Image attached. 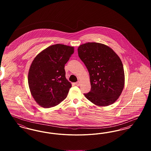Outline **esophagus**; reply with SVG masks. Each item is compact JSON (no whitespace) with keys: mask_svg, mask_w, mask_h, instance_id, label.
<instances>
[{"mask_svg":"<svg viewBox=\"0 0 151 151\" xmlns=\"http://www.w3.org/2000/svg\"><path fill=\"white\" fill-rule=\"evenodd\" d=\"M75 84L77 86H79L80 85V81H78V82H76V83H75Z\"/></svg>","mask_w":151,"mask_h":151,"instance_id":"1","label":"esophagus"}]
</instances>
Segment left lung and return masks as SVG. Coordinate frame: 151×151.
<instances>
[{"label": "left lung", "mask_w": 151, "mask_h": 151, "mask_svg": "<svg viewBox=\"0 0 151 151\" xmlns=\"http://www.w3.org/2000/svg\"><path fill=\"white\" fill-rule=\"evenodd\" d=\"M78 51L90 76L91 89L84 94L86 97L99 106L115 102L124 86V69L120 58L102 43H84L79 46Z\"/></svg>", "instance_id": "8db88e82"}]
</instances>
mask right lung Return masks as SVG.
Segmentation results:
<instances>
[{
	"mask_svg": "<svg viewBox=\"0 0 151 151\" xmlns=\"http://www.w3.org/2000/svg\"><path fill=\"white\" fill-rule=\"evenodd\" d=\"M73 52V47L58 43L42 51L33 60L28 84L32 96L41 106L54 107L67 97L72 85L65 78V65Z\"/></svg>",
	"mask_w": 151,
	"mask_h": 151,
	"instance_id": "right-lung-1",
	"label": "right lung"
}]
</instances>
